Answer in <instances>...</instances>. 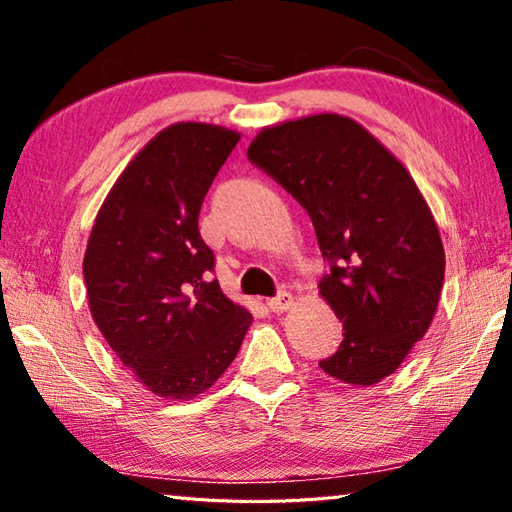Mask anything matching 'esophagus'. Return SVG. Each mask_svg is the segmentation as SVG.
Here are the masks:
<instances>
[{"label":"esophagus","mask_w":512,"mask_h":512,"mask_svg":"<svg viewBox=\"0 0 512 512\" xmlns=\"http://www.w3.org/2000/svg\"><path fill=\"white\" fill-rule=\"evenodd\" d=\"M266 305H268V309L275 311V314H280V311H287L293 307V296L287 291H280L275 298L268 300Z\"/></svg>","instance_id":"34e87169"}]
</instances>
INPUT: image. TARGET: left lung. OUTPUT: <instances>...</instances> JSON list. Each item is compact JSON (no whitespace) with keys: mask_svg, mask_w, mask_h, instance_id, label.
I'll use <instances>...</instances> for the list:
<instances>
[{"mask_svg":"<svg viewBox=\"0 0 512 512\" xmlns=\"http://www.w3.org/2000/svg\"><path fill=\"white\" fill-rule=\"evenodd\" d=\"M248 160L305 207L329 262L318 289L345 334L318 366L352 386L393 375L427 334L445 280L438 225L411 173L334 112L264 128Z\"/></svg>","mask_w":512,"mask_h":512,"instance_id":"obj_1","label":"left lung"}]
</instances>
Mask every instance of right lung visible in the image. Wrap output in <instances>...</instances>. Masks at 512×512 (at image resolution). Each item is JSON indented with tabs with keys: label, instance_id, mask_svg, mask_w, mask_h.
Segmentation results:
<instances>
[{
	"label": "right lung",
	"instance_id": "1",
	"mask_svg": "<svg viewBox=\"0 0 512 512\" xmlns=\"http://www.w3.org/2000/svg\"><path fill=\"white\" fill-rule=\"evenodd\" d=\"M239 137L201 121L164 128L121 171L85 248L94 323L164 400L214 386L253 323L210 277L214 253L198 232L203 198Z\"/></svg>",
	"mask_w": 512,
	"mask_h": 512
}]
</instances>
